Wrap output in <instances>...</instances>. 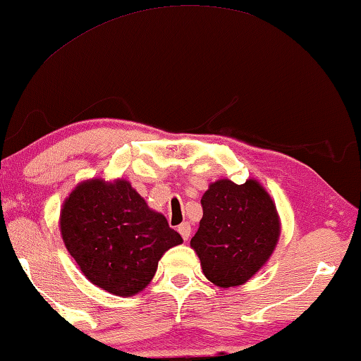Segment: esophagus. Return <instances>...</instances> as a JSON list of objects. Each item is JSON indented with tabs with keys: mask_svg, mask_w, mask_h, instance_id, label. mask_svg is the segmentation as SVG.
Masks as SVG:
<instances>
[{
	"mask_svg": "<svg viewBox=\"0 0 361 361\" xmlns=\"http://www.w3.org/2000/svg\"><path fill=\"white\" fill-rule=\"evenodd\" d=\"M177 231L180 233V236L185 239H189L190 238V234H192V226H190V223H182V224H179V228H177Z\"/></svg>",
	"mask_w": 361,
	"mask_h": 361,
	"instance_id": "34e87169",
	"label": "esophagus"
}]
</instances>
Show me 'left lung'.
<instances>
[{"label": "left lung", "instance_id": "1", "mask_svg": "<svg viewBox=\"0 0 361 361\" xmlns=\"http://www.w3.org/2000/svg\"><path fill=\"white\" fill-rule=\"evenodd\" d=\"M203 216L190 247L203 275L219 288L239 286L267 264L281 224L274 198L259 180L212 182L202 197Z\"/></svg>", "mask_w": 361, "mask_h": 361}]
</instances>
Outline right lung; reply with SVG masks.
I'll return each instance as SVG.
<instances>
[{"label": "right lung", "mask_w": 361, "mask_h": 361, "mask_svg": "<svg viewBox=\"0 0 361 361\" xmlns=\"http://www.w3.org/2000/svg\"><path fill=\"white\" fill-rule=\"evenodd\" d=\"M60 233L82 275L125 298L143 291L166 250L182 243L125 179L78 184L61 205Z\"/></svg>", "instance_id": "add662e5"}]
</instances>
